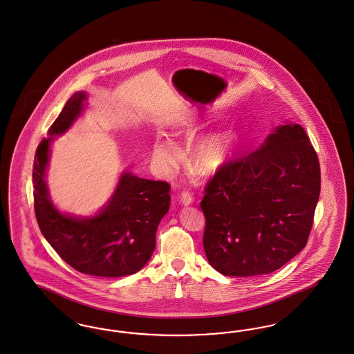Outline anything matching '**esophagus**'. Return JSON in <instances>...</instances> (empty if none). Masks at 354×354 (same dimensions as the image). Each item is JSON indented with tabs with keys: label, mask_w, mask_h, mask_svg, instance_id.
I'll use <instances>...</instances> for the list:
<instances>
[{
	"label": "esophagus",
	"mask_w": 354,
	"mask_h": 354,
	"mask_svg": "<svg viewBox=\"0 0 354 354\" xmlns=\"http://www.w3.org/2000/svg\"><path fill=\"white\" fill-rule=\"evenodd\" d=\"M180 203H181L183 206H189V205H192V203H193V197H192V194H190V193H187V192H184V193L180 196Z\"/></svg>",
	"instance_id": "1"
}]
</instances>
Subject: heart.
Masks as SVG:
<instances>
[{
    "label": "heart",
    "instance_id": "b5f03b06",
    "mask_svg": "<svg viewBox=\"0 0 354 354\" xmlns=\"http://www.w3.org/2000/svg\"><path fill=\"white\" fill-rule=\"evenodd\" d=\"M198 129V123H185L176 131L177 136L190 138ZM238 144V133L232 125H222L201 136L190 151V165L198 176H213L231 158ZM153 156L157 165L165 173H171L180 164L178 149L167 138L154 141Z\"/></svg>",
    "mask_w": 354,
    "mask_h": 354
}]
</instances>
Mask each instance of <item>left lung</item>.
Masks as SVG:
<instances>
[{
  "label": "left lung",
  "instance_id": "1",
  "mask_svg": "<svg viewBox=\"0 0 354 354\" xmlns=\"http://www.w3.org/2000/svg\"><path fill=\"white\" fill-rule=\"evenodd\" d=\"M320 183L317 154L303 127L291 122L227 162L201 202L212 267L226 277H258L291 261L307 245Z\"/></svg>",
  "mask_w": 354,
  "mask_h": 354
}]
</instances>
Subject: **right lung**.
<instances>
[{"label": "right lung", "mask_w": 354, "mask_h": 354, "mask_svg": "<svg viewBox=\"0 0 354 354\" xmlns=\"http://www.w3.org/2000/svg\"><path fill=\"white\" fill-rule=\"evenodd\" d=\"M87 93H74L50 127L34 158V210L45 239L67 264L82 274L120 277L140 271L151 259L156 231L169 210L170 185L122 173L107 203L93 216L59 212L50 198L46 171L50 147L77 122Z\"/></svg>", "instance_id": "1"}]
</instances>
